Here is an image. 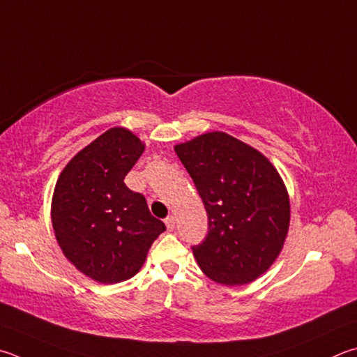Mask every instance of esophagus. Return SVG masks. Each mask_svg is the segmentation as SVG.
<instances>
[{"label": "esophagus", "mask_w": 357, "mask_h": 357, "mask_svg": "<svg viewBox=\"0 0 357 357\" xmlns=\"http://www.w3.org/2000/svg\"><path fill=\"white\" fill-rule=\"evenodd\" d=\"M164 222H165V226H167L168 231H173V229H174V223H176V222H174V217H173V215H168V217L164 220Z\"/></svg>", "instance_id": "esophagus-1"}]
</instances>
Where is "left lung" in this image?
<instances>
[{
  "mask_svg": "<svg viewBox=\"0 0 357 357\" xmlns=\"http://www.w3.org/2000/svg\"><path fill=\"white\" fill-rule=\"evenodd\" d=\"M203 199L209 231L193 245L199 268L212 281L242 286L265 273L287 237L290 201L271 162L220 131L174 146Z\"/></svg>",
  "mask_w": 357,
  "mask_h": 357,
  "instance_id": "8db88e82",
  "label": "left lung"
}]
</instances>
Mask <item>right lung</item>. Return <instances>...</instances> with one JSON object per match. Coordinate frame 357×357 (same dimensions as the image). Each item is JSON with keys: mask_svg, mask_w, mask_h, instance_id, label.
Wrapping results in <instances>:
<instances>
[{"mask_svg": "<svg viewBox=\"0 0 357 357\" xmlns=\"http://www.w3.org/2000/svg\"><path fill=\"white\" fill-rule=\"evenodd\" d=\"M145 145L125 128H111L76 154L57 179L51 222L61 250L93 281L132 278L165 225L154 218L142 193L125 176Z\"/></svg>", "mask_w": 357, "mask_h": 357, "instance_id": "right-lung-1", "label": "right lung"}]
</instances>
